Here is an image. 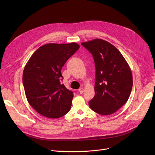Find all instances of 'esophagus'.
Here are the masks:
<instances>
[{
	"label": "esophagus",
	"mask_w": 155,
	"mask_h": 155,
	"mask_svg": "<svg viewBox=\"0 0 155 155\" xmlns=\"http://www.w3.org/2000/svg\"><path fill=\"white\" fill-rule=\"evenodd\" d=\"M84 92V88H80L78 89V92H79L80 94H83Z\"/></svg>",
	"instance_id": "1"
}]
</instances>
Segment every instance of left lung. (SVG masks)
<instances>
[{"instance_id": "obj_1", "label": "left lung", "mask_w": 155, "mask_h": 155, "mask_svg": "<svg viewBox=\"0 0 155 155\" xmlns=\"http://www.w3.org/2000/svg\"><path fill=\"white\" fill-rule=\"evenodd\" d=\"M81 44L92 53L96 69L95 96L89 101V106L99 114H112L131 94V68L120 51L107 41L94 39Z\"/></svg>"}]
</instances>
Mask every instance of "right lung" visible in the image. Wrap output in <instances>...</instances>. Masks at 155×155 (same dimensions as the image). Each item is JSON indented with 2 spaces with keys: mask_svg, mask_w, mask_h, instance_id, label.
Segmentation results:
<instances>
[{
  "mask_svg": "<svg viewBox=\"0 0 155 155\" xmlns=\"http://www.w3.org/2000/svg\"><path fill=\"white\" fill-rule=\"evenodd\" d=\"M79 48L76 43L46 44L40 46L27 62L22 74L26 97L42 116L59 118L70 110L73 94L61 84V71Z\"/></svg>",
  "mask_w": 155,
  "mask_h": 155,
  "instance_id": "obj_1",
  "label": "right lung"
}]
</instances>
